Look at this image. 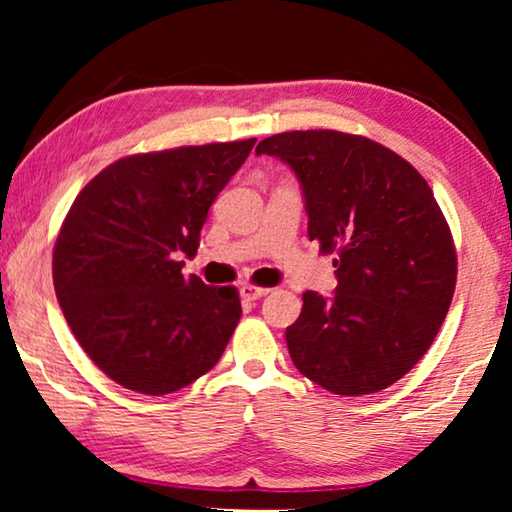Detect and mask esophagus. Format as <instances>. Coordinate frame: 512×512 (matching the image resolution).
<instances>
[{"label":"esophagus","instance_id":"obj_1","mask_svg":"<svg viewBox=\"0 0 512 512\" xmlns=\"http://www.w3.org/2000/svg\"><path fill=\"white\" fill-rule=\"evenodd\" d=\"M241 298L244 300H259L262 296H266L268 289L266 287H255V284H241Z\"/></svg>","mask_w":512,"mask_h":512}]
</instances>
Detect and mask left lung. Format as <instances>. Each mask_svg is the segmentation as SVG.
<instances>
[{
  "label": "left lung",
  "mask_w": 512,
  "mask_h": 512,
  "mask_svg": "<svg viewBox=\"0 0 512 512\" xmlns=\"http://www.w3.org/2000/svg\"><path fill=\"white\" fill-rule=\"evenodd\" d=\"M296 171L309 239L336 253L334 298L302 293L287 327L293 366L325 391L379 393L431 348L456 287V248L431 187L402 155L361 135L291 131L257 155Z\"/></svg>",
  "instance_id": "8db88e82"
}]
</instances>
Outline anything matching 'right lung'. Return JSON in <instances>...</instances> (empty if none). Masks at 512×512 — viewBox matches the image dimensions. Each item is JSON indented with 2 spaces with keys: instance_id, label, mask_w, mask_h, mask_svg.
Segmentation results:
<instances>
[{
  "instance_id": "obj_1",
  "label": "right lung",
  "mask_w": 512,
  "mask_h": 512,
  "mask_svg": "<svg viewBox=\"0 0 512 512\" xmlns=\"http://www.w3.org/2000/svg\"><path fill=\"white\" fill-rule=\"evenodd\" d=\"M241 142L137 153L81 189L54 246V289L85 354L128 391L167 395L216 366L241 318L235 287L183 275Z\"/></svg>"
}]
</instances>
